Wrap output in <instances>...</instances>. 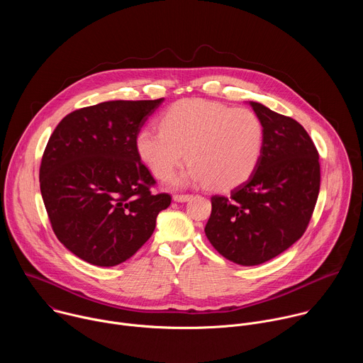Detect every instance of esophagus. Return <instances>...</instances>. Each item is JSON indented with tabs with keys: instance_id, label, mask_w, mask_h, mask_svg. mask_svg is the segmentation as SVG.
Returning <instances> with one entry per match:
<instances>
[{
	"instance_id": "34e87169",
	"label": "esophagus",
	"mask_w": 363,
	"mask_h": 363,
	"mask_svg": "<svg viewBox=\"0 0 363 363\" xmlns=\"http://www.w3.org/2000/svg\"><path fill=\"white\" fill-rule=\"evenodd\" d=\"M191 198H192L191 194H175L174 195V201H177V202H185V201H188Z\"/></svg>"
}]
</instances>
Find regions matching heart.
<instances>
[{
	"instance_id": "b5f03b06",
	"label": "heart",
	"mask_w": 363,
	"mask_h": 363,
	"mask_svg": "<svg viewBox=\"0 0 363 363\" xmlns=\"http://www.w3.org/2000/svg\"><path fill=\"white\" fill-rule=\"evenodd\" d=\"M263 145L264 128L252 111L205 99L177 101L161 128H146L136 139L140 160L157 178L171 177L188 155L191 167L175 184L205 182L213 189L244 182L260 161Z\"/></svg>"
}]
</instances>
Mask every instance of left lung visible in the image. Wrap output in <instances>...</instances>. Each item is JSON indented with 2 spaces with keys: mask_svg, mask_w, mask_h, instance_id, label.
<instances>
[{
  "mask_svg": "<svg viewBox=\"0 0 363 363\" xmlns=\"http://www.w3.org/2000/svg\"><path fill=\"white\" fill-rule=\"evenodd\" d=\"M264 128L262 158L228 196H211L205 235L227 260L266 263L306 231L320 189L319 152L294 119L250 101Z\"/></svg>",
  "mask_w": 363,
  "mask_h": 363,
  "instance_id": "left-lung-1",
  "label": "left lung"
}]
</instances>
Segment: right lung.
<instances>
[{
  "instance_id": "right-lung-1",
  "label": "right lung",
  "mask_w": 363,
  "mask_h": 363,
  "mask_svg": "<svg viewBox=\"0 0 363 363\" xmlns=\"http://www.w3.org/2000/svg\"><path fill=\"white\" fill-rule=\"evenodd\" d=\"M164 99L112 100L69 113L51 133L40 189L59 241L100 267L130 258L152 235L169 194L140 161L136 139Z\"/></svg>"
}]
</instances>
